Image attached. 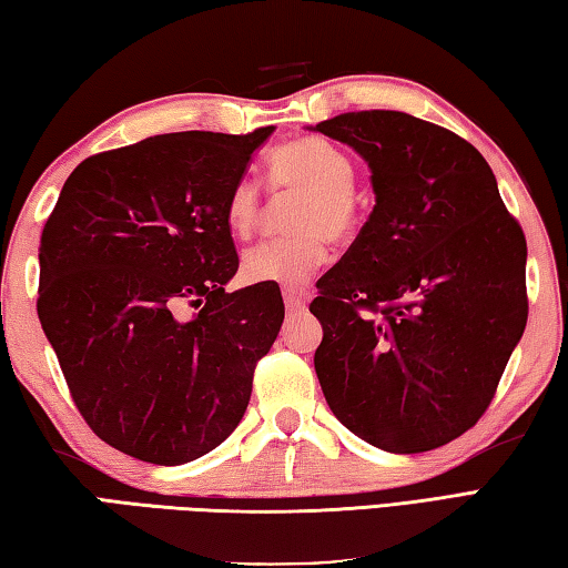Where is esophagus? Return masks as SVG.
<instances>
[{
	"label": "esophagus",
	"mask_w": 568,
	"mask_h": 568,
	"mask_svg": "<svg viewBox=\"0 0 568 568\" xmlns=\"http://www.w3.org/2000/svg\"><path fill=\"white\" fill-rule=\"evenodd\" d=\"M283 301H285L287 313H301V311H305L307 301H311V293L303 291V287L301 291H297V287H285Z\"/></svg>",
	"instance_id": "obj_1"
}]
</instances>
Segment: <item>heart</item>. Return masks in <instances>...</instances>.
<instances>
[{"label": "heart", "instance_id": "heart-1", "mask_svg": "<svg viewBox=\"0 0 568 568\" xmlns=\"http://www.w3.org/2000/svg\"><path fill=\"white\" fill-rule=\"evenodd\" d=\"M355 161L333 141L307 136L287 143L271 156V181L281 193L303 195V203L291 215L295 235L283 241L261 243L241 257L245 283L301 285L313 275L327 255V241L345 243L363 221V201L355 185ZM261 183L243 176L233 183L225 201V223L245 239L261 223Z\"/></svg>", "mask_w": 568, "mask_h": 568}]
</instances>
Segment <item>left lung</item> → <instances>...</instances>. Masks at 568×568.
Here are the masks:
<instances>
[{
	"label": "left lung",
	"mask_w": 568,
	"mask_h": 568,
	"mask_svg": "<svg viewBox=\"0 0 568 568\" xmlns=\"http://www.w3.org/2000/svg\"><path fill=\"white\" fill-rule=\"evenodd\" d=\"M311 131L347 143L375 209L317 281L315 373L333 415L392 455L457 439L489 407L527 327V241L481 153L402 111Z\"/></svg>",
	"instance_id": "left-lung-1"
}]
</instances>
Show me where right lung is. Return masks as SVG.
Segmentation results:
<instances>
[{"label":"right lung","instance_id":"add662e5","mask_svg":"<svg viewBox=\"0 0 568 568\" xmlns=\"http://www.w3.org/2000/svg\"><path fill=\"white\" fill-rule=\"evenodd\" d=\"M273 131L161 133L81 161L59 193L39 323L81 417L123 455L193 462L243 419L285 307L275 285L225 293V201Z\"/></svg>","mask_w":568,"mask_h":568}]
</instances>
